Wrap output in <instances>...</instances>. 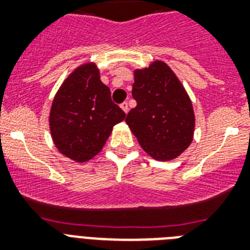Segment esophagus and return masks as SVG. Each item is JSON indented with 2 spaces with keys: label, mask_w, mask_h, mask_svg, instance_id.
<instances>
[{
  "label": "esophagus",
  "mask_w": 250,
  "mask_h": 250,
  "mask_svg": "<svg viewBox=\"0 0 250 250\" xmlns=\"http://www.w3.org/2000/svg\"><path fill=\"white\" fill-rule=\"evenodd\" d=\"M120 107L124 110L125 114H127V111H129V104H127L126 101H124V103L120 105Z\"/></svg>",
  "instance_id": "obj_1"
}]
</instances>
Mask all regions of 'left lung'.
Masks as SVG:
<instances>
[{
	"label": "left lung",
	"instance_id": "left-lung-1",
	"mask_svg": "<svg viewBox=\"0 0 250 250\" xmlns=\"http://www.w3.org/2000/svg\"><path fill=\"white\" fill-rule=\"evenodd\" d=\"M134 75L131 94L136 106L125 121L150 156L160 161L175 159L193 140L195 116L190 99L165 62L155 61Z\"/></svg>",
	"mask_w": 250,
	"mask_h": 250
}]
</instances>
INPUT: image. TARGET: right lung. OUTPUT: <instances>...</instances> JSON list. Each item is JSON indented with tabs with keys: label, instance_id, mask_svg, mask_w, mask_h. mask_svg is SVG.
I'll return each mask as SVG.
<instances>
[{
	"label": "right lung",
	"instance_id": "obj_1",
	"mask_svg": "<svg viewBox=\"0 0 250 250\" xmlns=\"http://www.w3.org/2000/svg\"><path fill=\"white\" fill-rule=\"evenodd\" d=\"M125 112L112 103L95 63L77 67L57 91L51 106L50 129L60 152L85 163L101 151L112 127Z\"/></svg>",
	"mask_w": 250,
	"mask_h": 250
}]
</instances>
